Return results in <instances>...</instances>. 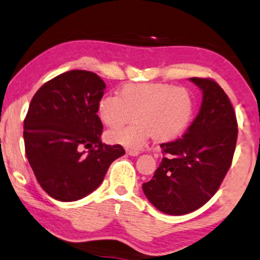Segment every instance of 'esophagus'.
<instances>
[{
	"label": "esophagus",
	"instance_id": "1",
	"mask_svg": "<svg viewBox=\"0 0 260 260\" xmlns=\"http://www.w3.org/2000/svg\"><path fill=\"white\" fill-rule=\"evenodd\" d=\"M126 153H127V154H129V155H131V156H137V155L140 154L139 150H133V149H127Z\"/></svg>",
	"mask_w": 260,
	"mask_h": 260
}]
</instances>
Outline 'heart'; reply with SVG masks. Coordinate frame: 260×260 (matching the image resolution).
I'll return each instance as SVG.
<instances>
[{"mask_svg":"<svg viewBox=\"0 0 260 260\" xmlns=\"http://www.w3.org/2000/svg\"><path fill=\"white\" fill-rule=\"evenodd\" d=\"M98 114L108 129L127 123L134 114L135 123L121 130L111 131L112 143L139 149L153 136L156 142H168L181 135L193 115V99L183 86L165 83H131L119 95L102 96Z\"/></svg>","mask_w":260,"mask_h":260,"instance_id":"1","label":"heart"}]
</instances>
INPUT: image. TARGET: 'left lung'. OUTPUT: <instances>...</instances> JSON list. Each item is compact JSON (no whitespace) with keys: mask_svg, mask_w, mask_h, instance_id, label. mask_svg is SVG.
<instances>
[{"mask_svg":"<svg viewBox=\"0 0 260 260\" xmlns=\"http://www.w3.org/2000/svg\"><path fill=\"white\" fill-rule=\"evenodd\" d=\"M203 90L200 112L187 133L161 143V161L142 189L153 206L181 216L198 210L218 190L232 165L238 121L232 102L211 78H190Z\"/></svg>","mask_w":260,"mask_h":260,"instance_id":"left-lung-1","label":"left lung"}]
</instances>
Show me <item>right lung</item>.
I'll list each match as a JSON object with an SVG mask.
<instances>
[{
	"label": "right lung",
	"instance_id": "1",
	"mask_svg": "<svg viewBox=\"0 0 260 260\" xmlns=\"http://www.w3.org/2000/svg\"><path fill=\"white\" fill-rule=\"evenodd\" d=\"M105 89L96 73L72 70L44 83L30 102L25 153L42 189L56 200L76 201L90 194L112 162L125 154L120 145L101 142L98 105Z\"/></svg>",
	"mask_w": 260,
	"mask_h": 260
}]
</instances>
